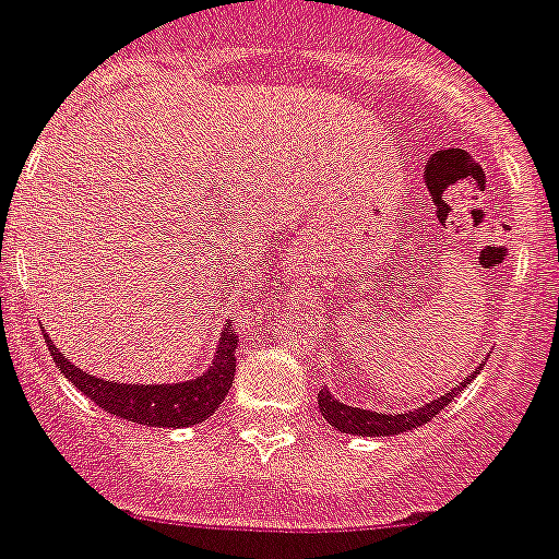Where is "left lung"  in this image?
Instances as JSON below:
<instances>
[{
    "instance_id": "1",
    "label": "left lung",
    "mask_w": 559,
    "mask_h": 559,
    "mask_svg": "<svg viewBox=\"0 0 559 559\" xmlns=\"http://www.w3.org/2000/svg\"><path fill=\"white\" fill-rule=\"evenodd\" d=\"M481 368L484 362L469 373L467 380H461L459 385L450 388L448 394L436 396V400L425 402V405L419 407H411V411H402V414H394V411L377 414V411H362V407L346 405V402H340L337 396H332V391H326V388H320L318 407L320 414H323V419H326L334 430H340V433L371 436V439H377V436H400L407 433V430H416V427H421L425 421L433 419L439 411H444V407L459 396V391H464V388L475 380V373L481 371Z\"/></svg>"
}]
</instances>
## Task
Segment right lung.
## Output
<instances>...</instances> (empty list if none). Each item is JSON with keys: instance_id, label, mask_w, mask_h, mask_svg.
I'll return each instance as SVG.
<instances>
[{"instance_id": "right-lung-1", "label": "right lung", "mask_w": 559, "mask_h": 559, "mask_svg": "<svg viewBox=\"0 0 559 559\" xmlns=\"http://www.w3.org/2000/svg\"><path fill=\"white\" fill-rule=\"evenodd\" d=\"M52 362L67 380L90 396L106 414L120 416L134 425L148 427H191L213 416V411L225 402L236 373V334L230 323H225L219 334V346L213 354L211 366L186 382H152V385H132V382H115L86 373L84 368L72 366L64 354L52 346L47 337Z\"/></svg>"}]
</instances>
